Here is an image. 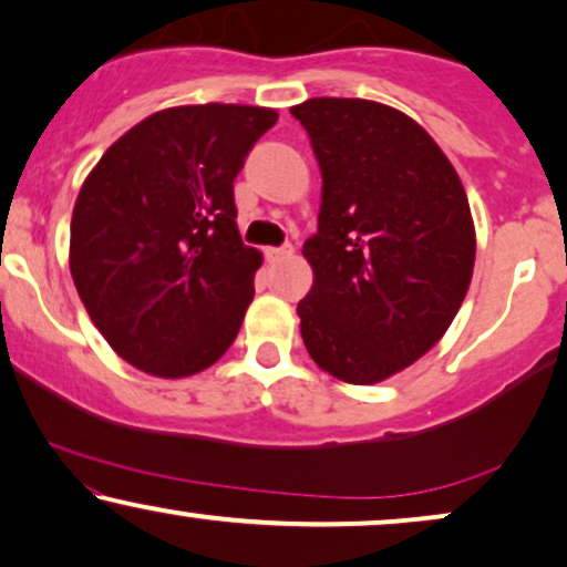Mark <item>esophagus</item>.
I'll return each instance as SVG.
<instances>
[{
	"mask_svg": "<svg viewBox=\"0 0 567 567\" xmlns=\"http://www.w3.org/2000/svg\"><path fill=\"white\" fill-rule=\"evenodd\" d=\"M264 256H267V261H282L288 259V256H292V246H279V248L269 246L264 248Z\"/></svg>",
	"mask_w": 567,
	"mask_h": 567,
	"instance_id": "esophagus-1",
	"label": "esophagus"
}]
</instances>
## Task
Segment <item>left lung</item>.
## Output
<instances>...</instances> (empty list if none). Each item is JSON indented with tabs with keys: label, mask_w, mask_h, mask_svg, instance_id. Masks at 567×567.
Instances as JSON below:
<instances>
[{
	"label": "left lung",
	"mask_w": 567,
	"mask_h": 567,
	"mask_svg": "<svg viewBox=\"0 0 567 567\" xmlns=\"http://www.w3.org/2000/svg\"><path fill=\"white\" fill-rule=\"evenodd\" d=\"M321 168L313 288L298 303L316 365L371 386L446 334L474 269V223L454 165L417 121L362 97L292 105Z\"/></svg>",
	"instance_id": "left-lung-1"
}]
</instances>
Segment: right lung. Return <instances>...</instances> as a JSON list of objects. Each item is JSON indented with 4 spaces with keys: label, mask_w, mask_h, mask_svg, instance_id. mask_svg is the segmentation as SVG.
Here are the masks:
<instances>
[{
    "label": "right lung",
    "mask_w": 567,
    "mask_h": 567,
    "mask_svg": "<svg viewBox=\"0 0 567 567\" xmlns=\"http://www.w3.org/2000/svg\"><path fill=\"white\" fill-rule=\"evenodd\" d=\"M277 111L178 105L105 150L72 213L70 269L118 358L161 379L213 365L238 337L261 254L244 246L233 181Z\"/></svg>",
    "instance_id": "right-lung-1"
}]
</instances>
